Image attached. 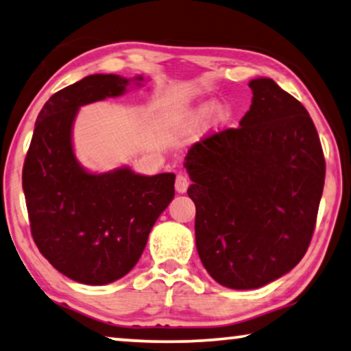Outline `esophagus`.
I'll list each match as a JSON object with an SVG mask.
<instances>
[{
    "instance_id": "obj_1",
    "label": "esophagus",
    "mask_w": 351,
    "mask_h": 351,
    "mask_svg": "<svg viewBox=\"0 0 351 351\" xmlns=\"http://www.w3.org/2000/svg\"><path fill=\"white\" fill-rule=\"evenodd\" d=\"M188 184H190V182H188L185 174H177V177H176V191L177 193H185L188 188Z\"/></svg>"
}]
</instances>
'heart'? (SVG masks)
Here are the masks:
<instances>
[{"label":"heart","instance_id":"heart-1","mask_svg":"<svg viewBox=\"0 0 351 351\" xmlns=\"http://www.w3.org/2000/svg\"><path fill=\"white\" fill-rule=\"evenodd\" d=\"M210 114V120L213 125H221L225 123V121L230 119V108L225 104H215L212 108L210 104H204V106H199L195 112L191 115V120L196 121V123H199V121L206 120L207 117Z\"/></svg>","mask_w":351,"mask_h":351}]
</instances>
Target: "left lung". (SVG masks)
<instances>
[{"label": "left lung", "instance_id": "8db88e82", "mask_svg": "<svg viewBox=\"0 0 351 351\" xmlns=\"http://www.w3.org/2000/svg\"><path fill=\"white\" fill-rule=\"evenodd\" d=\"M237 128L206 136L185 167L196 248L220 285L253 289L296 266L311 245L326 163L307 109L272 79H253Z\"/></svg>", "mask_w": 351, "mask_h": 351}]
</instances>
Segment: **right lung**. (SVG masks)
<instances>
[{
	"label": "right lung",
	"mask_w": 351,
	"mask_h": 351,
	"mask_svg": "<svg viewBox=\"0 0 351 351\" xmlns=\"http://www.w3.org/2000/svg\"><path fill=\"white\" fill-rule=\"evenodd\" d=\"M128 84L120 75L93 74L50 96L23 163L34 243L57 271L85 285L126 276L174 197L171 172L147 177L123 167L90 174L75 160L71 130L80 106L119 96Z\"/></svg>",
	"instance_id": "add662e5"
}]
</instances>
